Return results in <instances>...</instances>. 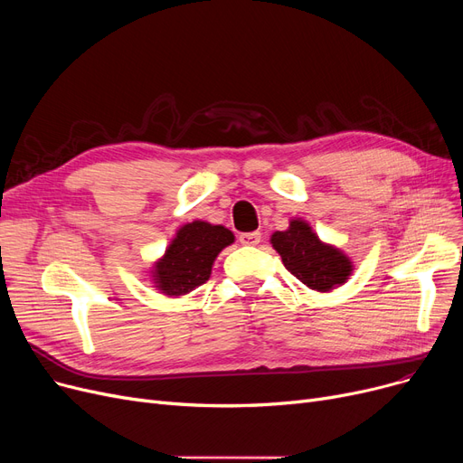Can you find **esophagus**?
Returning a JSON list of instances; mask_svg holds the SVG:
<instances>
[{
	"label": "esophagus",
	"mask_w": 463,
	"mask_h": 463,
	"mask_svg": "<svg viewBox=\"0 0 463 463\" xmlns=\"http://www.w3.org/2000/svg\"><path fill=\"white\" fill-rule=\"evenodd\" d=\"M260 232L257 231V232H244V234H240V244H244V246H259L260 244Z\"/></svg>",
	"instance_id": "34e87169"
}]
</instances>
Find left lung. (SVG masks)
<instances>
[{
  "label": "left lung",
  "instance_id": "8db88e82",
  "mask_svg": "<svg viewBox=\"0 0 463 463\" xmlns=\"http://www.w3.org/2000/svg\"><path fill=\"white\" fill-rule=\"evenodd\" d=\"M272 248L281 255L285 269L317 293H330L353 274V260L313 232L302 217L288 222L287 231L270 236Z\"/></svg>",
  "mask_w": 463,
  "mask_h": 463
}]
</instances>
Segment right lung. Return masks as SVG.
<instances>
[{
  "mask_svg": "<svg viewBox=\"0 0 463 463\" xmlns=\"http://www.w3.org/2000/svg\"><path fill=\"white\" fill-rule=\"evenodd\" d=\"M234 241L223 225L191 222L176 231L163 257L154 262L152 281L166 297H184L208 281L215 257Z\"/></svg>",
  "mask_w": 463,
  "mask_h": 463,
  "instance_id": "obj_1",
  "label": "right lung"
}]
</instances>
